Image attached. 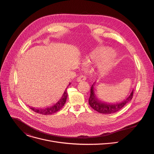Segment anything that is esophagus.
Returning <instances> with one entry per match:
<instances>
[{
    "instance_id": "1",
    "label": "esophagus",
    "mask_w": 154,
    "mask_h": 154,
    "mask_svg": "<svg viewBox=\"0 0 154 154\" xmlns=\"http://www.w3.org/2000/svg\"><path fill=\"white\" fill-rule=\"evenodd\" d=\"M86 80V77L83 75H80L77 79V81L78 82H83V81H85Z\"/></svg>"
}]
</instances>
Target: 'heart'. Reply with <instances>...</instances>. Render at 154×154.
<instances>
[{
    "label": "heart",
    "instance_id": "1",
    "mask_svg": "<svg viewBox=\"0 0 154 154\" xmlns=\"http://www.w3.org/2000/svg\"><path fill=\"white\" fill-rule=\"evenodd\" d=\"M115 57L113 54H109V50L105 48H97L86 58V63L97 62L98 72L103 75L115 64Z\"/></svg>",
    "mask_w": 154,
    "mask_h": 154
}]
</instances>
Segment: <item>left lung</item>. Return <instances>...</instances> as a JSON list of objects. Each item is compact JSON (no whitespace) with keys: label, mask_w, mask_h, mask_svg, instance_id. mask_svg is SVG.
I'll use <instances>...</instances> for the list:
<instances>
[{"label":"left lung","mask_w":154,"mask_h":154,"mask_svg":"<svg viewBox=\"0 0 154 154\" xmlns=\"http://www.w3.org/2000/svg\"><path fill=\"white\" fill-rule=\"evenodd\" d=\"M95 83L93 84L91 88V94L89 98V104L94 109L100 113L102 114H112L118 112L123 108L128 102H129L133 97L134 90L127 96L125 99L120 102H117L115 103H109L106 102H103L99 100L94 93Z\"/></svg>","instance_id":"left-lung-1"}]
</instances>
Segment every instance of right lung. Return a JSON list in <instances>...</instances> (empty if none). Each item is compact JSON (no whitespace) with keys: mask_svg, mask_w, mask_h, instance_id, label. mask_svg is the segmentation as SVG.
<instances>
[{"mask_svg":"<svg viewBox=\"0 0 154 154\" xmlns=\"http://www.w3.org/2000/svg\"><path fill=\"white\" fill-rule=\"evenodd\" d=\"M71 85V83L68 85V86L66 88L64 93L63 94L62 96L61 97L60 99L54 105L45 108H36L34 107H30L31 109H32L33 111L35 112L43 115H52L53 113H55L59 111L60 109L64 106V105L66 103V101L67 96H68V93H67V89L68 86Z\"/></svg>","mask_w":154,"mask_h":154,"instance_id":"add662e5","label":"right lung"}]
</instances>
